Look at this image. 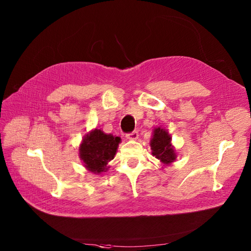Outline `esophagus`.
<instances>
[{
    "mask_svg": "<svg viewBox=\"0 0 251 251\" xmlns=\"http://www.w3.org/2000/svg\"><path fill=\"white\" fill-rule=\"evenodd\" d=\"M138 137H139V134H138V131H136V130L130 132V134L126 135V138H127V139H129V140H136Z\"/></svg>",
    "mask_w": 251,
    "mask_h": 251,
    "instance_id": "1",
    "label": "esophagus"
}]
</instances>
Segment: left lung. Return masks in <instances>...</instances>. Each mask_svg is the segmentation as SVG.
<instances>
[{
  "label": "left lung",
  "instance_id": "left-lung-1",
  "mask_svg": "<svg viewBox=\"0 0 251 251\" xmlns=\"http://www.w3.org/2000/svg\"><path fill=\"white\" fill-rule=\"evenodd\" d=\"M150 146L153 156H155L159 159V162L165 165L172 164L177 158L175 149L172 146V137L168 131L162 127L154 128Z\"/></svg>",
  "mask_w": 251,
  "mask_h": 251
}]
</instances>
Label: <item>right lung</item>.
I'll use <instances>...</instances> for the list:
<instances>
[{"instance_id": "right-lung-1", "label": "right lung", "mask_w": 251, "mask_h": 251, "mask_svg": "<svg viewBox=\"0 0 251 251\" xmlns=\"http://www.w3.org/2000/svg\"><path fill=\"white\" fill-rule=\"evenodd\" d=\"M120 142V137L96 128L84 136L78 148L79 158L90 173L99 175L109 168L108 163L114 158Z\"/></svg>"}]
</instances>
